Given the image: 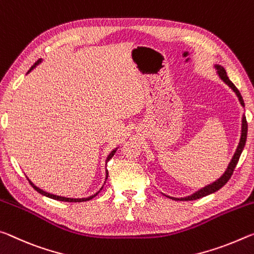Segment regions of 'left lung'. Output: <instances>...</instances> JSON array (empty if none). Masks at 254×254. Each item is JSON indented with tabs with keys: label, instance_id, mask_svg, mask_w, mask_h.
Masks as SVG:
<instances>
[{
	"label": "left lung",
	"instance_id": "8db88e82",
	"mask_svg": "<svg viewBox=\"0 0 254 254\" xmlns=\"http://www.w3.org/2000/svg\"><path fill=\"white\" fill-rule=\"evenodd\" d=\"M216 67H217V69H218V75L221 76L222 80H223L224 82H225L226 84H227L228 86H230V88H231L233 91H234V92L236 93V95H238V98H239V100H240L241 105H242V106L244 107V101H243L242 95H241V93H240V91L238 90V88H236V86L231 82L230 78H228L227 74H226V72H225V69H224V68L222 67V66H218V65L216 66ZM247 135H248V122H247V118L243 117V119H242V135H241L240 144H239V146H238V149H236L234 156H233L231 163L228 164V168H227V170L225 171V173H224L223 176H222L221 178H219L217 181H215L214 184H211V185H209V186L205 187V188H202L201 190L197 191L196 193L191 194V196H189V197H186V198H172V197H169V196H168V197L171 198V199H174V200H181V201L196 200V199L206 197V196H208V194H210V193L216 192V191L221 189L222 187L225 186V185L227 184V181L231 179L233 172H234L235 166H236V164H238V162H239V160H240L241 153H242L243 148H244V145H245V142H247Z\"/></svg>",
	"mask_w": 254,
	"mask_h": 254
}]
</instances>
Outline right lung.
Segmentation results:
<instances>
[{
  "mask_svg": "<svg viewBox=\"0 0 254 254\" xmlns=\"http://www.w3.org/2000/svg\"><path fill=\"white\" fill-rule=\"evenodd\" d=\"M39 62V61H38ZM38 62H37L36 64H38ZM35 64V65H36ZM35 65L33 66H31L30 67V69H29V72H30V70L35 67ZM116 153V151H114L111 153V154L108 156V159H107V161H109L112 156H114V154ZM108 174V173H107ZM30 182V185L32 186V188L35 189L37 192H39V193H41V194H44V196H46V197H48V198H52V199H55V200H60V201H67V202H81V201H86V200H90V199H92L94 196H91V197H89V198H83V199H72V198H65V197H60V196H55V194H51V193H48V192H45V191H43V190H40L39 188H37V187L32 184L31 181H29Z\"/></svg>",
  "mask_w": 254,
  "mask_h": 254,
  "instance_id": "add662e5",
  "label": "right lung"
}]
</instances>
